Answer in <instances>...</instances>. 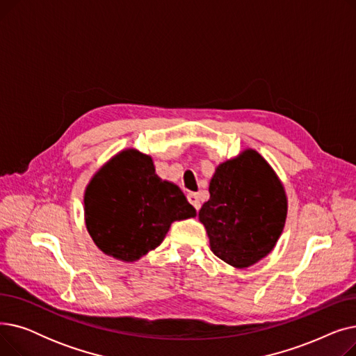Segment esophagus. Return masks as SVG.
<instances>
[{"label":"esophagus","mask_w":356,"mask_h":356,"mask_svg":"<svg viewBox=\"0 0 356 356\" xmlns=\"http://www.w3.org/2000/svg\"><path fill=\"white\" fill-rule=\"evenodd\" d=\"M188 200L192 203V207H193L196 211L200 209V200H199L197 193H189V195H188Z\"/></svg>","instance_id":"obj_1"}]
</instances>
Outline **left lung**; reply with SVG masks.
<instances>
[{
	"label": "left lung",
	"instance_id": "left-lung-1",
	"mask_svg": "<svg viewBox=\"0 0 356 356\" xmlns=\"http://www.w3.org/2000/svg\"><path fill=\"white\" fill-rule=\"evenodd\" d=\"M199 219L212 252L247 268L274 248L287 216V197L271 165L255 149L218 165Z\"/></svg>",
	"mask_w": 356,
	"mask_h": 356
}]
</instances>
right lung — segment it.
Segmentation results:
<instances>
[{"instance_id":"1","label":"right lung","mask_w":356,"mask_h":356,"mask_svg":"<svg viewBox=\"0 0 356 356\" xmlns=\"http://www.w3.org/2000/svg\"><path fill=\"white\" fill-rule=\"evenodd\" d=\"M196 216L176 184L154 173L152 157L124 149L92 177L85 192V222L97 247L121 261L157 248L172 222Z\"/></svg>"}]
</instances>
